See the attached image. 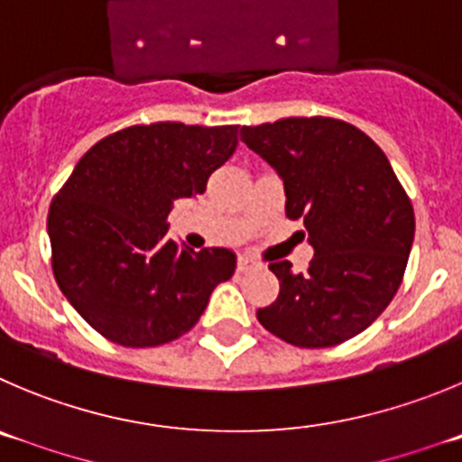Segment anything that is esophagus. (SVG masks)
I'll use <instances>...</instances> for the list:
<instances>
[{"instance_id": "esophagus-1", "label": "esophagus", "mask_w": 462, "mask_h": 462, "mask_svg": "<svg viewBox=\"0 0 462 462\" xmlns=\"http://www.w3.org/2000/svg\"><path fill=\"white\" fill-rule=\"evenodd\" d=\"M257 260L255 257H251V255H241L239 260H236V271H239V273H245V271H251V269H257Z\"/></svg>"}]
</instances>
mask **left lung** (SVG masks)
Masks as SVG:
<instances>
[{
  "label": "left lung",
  "mask_w": 462,
  "mask_h": 462,
  "mask_svg": "<svg viewBox=\"0 0 462 462\" xmlns=\"http://www.w3.org/2000/svg\"><path fill=\"white\" fill-rule=\"evenodd\" d=\"M241 141L284 182L287 218H303L314 257L303 273L271 262L280 294L257 319L300 348L337 346L383 314L406 273L415 211L385 152L328 116L244 125Z\"/></svg>",
  "instance_id": "8db88e82"
}]
</instances>
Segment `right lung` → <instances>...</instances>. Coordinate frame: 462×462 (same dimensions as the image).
<instances>
[{
  "mask_svg": "<svg viewBox=\"0 0 462 462\" xmlns=\"http://www.w3.org/2000/svg\"><path fill=\"white\" fill-rule=\"evenodd\" d=\"M236 125L150 123L109 134L77 162L47 211L56 284L90 328L120 346H162L235 273L227 248L168 239L175 200L205 193L232 157Z\"/></svg>",
  "mask_w": 462,
  "mask_h": 462,
  "instance_id": "right-lung-1",
  "label": "right lung"
}]
</instances>
